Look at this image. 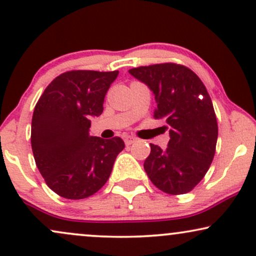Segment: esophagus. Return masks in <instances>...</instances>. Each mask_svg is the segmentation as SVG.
<instances>
[{"label": "esophagus", "mask_w": 256, "mask_h": 256, "mask_svg": "<svg viewBox=\"0 0 256 256\" xmlns=\"http://www.w3.org/2000/svg\"><path fill=\"white\" fill-rule=\"evenodd\" d=\"M124 141H125V144L126 146H130V144H132L134 141H136V137H134V136H125V137H124Z\"/></svg>", "instance_id": "34e87169"}]
</instances>
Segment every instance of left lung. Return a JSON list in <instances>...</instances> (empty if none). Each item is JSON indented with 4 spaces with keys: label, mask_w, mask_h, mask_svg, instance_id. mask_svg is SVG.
<instances>
[{
    "label": "left lung",
    "mask_w": 256,
    "mask_h": 256,
    "mask_svg": "<svg viewBox=\"0 0 256 256\" xmlns=\"http://www.w3.org/2000/svg\"><path fill=\"white\" fill-rule=\"evenodd\" d=\"M156 96V119L170 128L166 150L150 143L144 166L156 188L168 194L190 192L203 180L215 156L218 122L212 98L196 72L176 63L128 70Z\"/></svg>",
    "instance_id": "1"
}]
</instances>
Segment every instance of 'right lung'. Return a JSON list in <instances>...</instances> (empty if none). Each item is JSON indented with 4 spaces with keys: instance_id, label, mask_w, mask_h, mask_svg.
Listing matches in <instances>:
<instances>
[{
    "instance_id": "add662e5",
    "label": "right lung",
    "mask_w": 256,
    "mask_h": 256,
    "mask_svg": "<svg viewBox=\"0 0 256 256\" xmlns=\"http://www.w3.org/2000/svg\"><path fill=\"white\" fill-rule=\"evenodd\" d=\"M118 74L70 70L56 78L36 103L34 158L47 186L63 198L84 199L100 190L125 147L120 137L88 134L90 119L102 114L106 94Z\"/></svg>"
}]
</instances>
